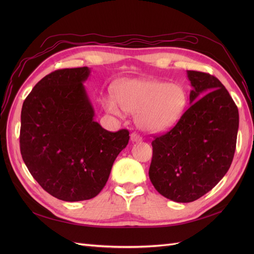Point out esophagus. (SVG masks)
I'll list each match as a JSON object with an SVG mask.
<instances>
[{
    "instance_id": "34e87169",
    "label": "esophagus",
    "mask_w": 254,
    "mask_h": 254,
    "mask_svg": "<svg viewBox=\"0 0 254 254\" xmlns=\"http://www.w3.org/2000/svg\"><path fill=\"white\" fill-rule=\"evenodd\" d=\"M130 140H131V142H141L142 141V137L137 134V133H131L130 134Z\"/></svg>"
}]
</instances>
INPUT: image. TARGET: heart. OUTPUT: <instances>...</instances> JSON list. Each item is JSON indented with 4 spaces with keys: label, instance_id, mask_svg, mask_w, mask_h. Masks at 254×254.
<instances>
[{
    "label": "heart",
    "instance_id": "obj_1",
    "mask_svg": "<svg viewBox=\"0 0 254 254\" xmlns=\"http://www.w3.org/2000/svg\"><path fill=\"white\" fill-rule=\"evenodd\" d=\"M113 97L103 98L104 109L117 117L123 110L135 114L147 132H162L175 124L186 105L184 91L175 83L151 79H122L114 84Z\"/></svg>",
    "mask_w": 254,
    "mask_h": 254
}]
</instances>
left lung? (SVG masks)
<instances>
[{"label": "left lung", "mask_w": 254, "mask_h": 254, "mask_svg": "<svg viewBox=\"0 0 254 254\" xmlns=\"http://www.w3.org/2000/svg\"><path fill=\"white\" fill-rule=\"evenodd\" d=\"M193 90L190 107L165 134L152 141L149 179L176 202L202 197L231 166L236 147L238 109L215 76L188 71Z\"/></svg>", "instance_id": "8db88e82"}]
</instances>
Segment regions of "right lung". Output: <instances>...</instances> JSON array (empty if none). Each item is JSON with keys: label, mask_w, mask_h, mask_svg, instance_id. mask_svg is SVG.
<instances>
[{"label": "right lung", "mask_w": 254, "mask_h": 254, "mask_svg": "<svg viewBox=\"0 0 254 254\" xmlns=\"http://www.w3.org/2000/svg\"><path fill=\"white\" fill-rule=\"evenodd\" d=\"M89 75L88 66L52 72L22 106L23 161L41 188L64 201L98 195L129 141L127 129L110 132L94 121L83 86Z\"/></svg>", "instance_id": "right-lung-1"}]
</instances>
